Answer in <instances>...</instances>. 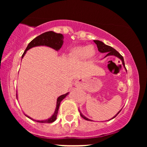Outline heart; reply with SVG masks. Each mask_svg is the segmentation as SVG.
I'll return each mask as SVG.
<instances>
[{
    "instance_id": "heart-1",
    "label": "heart",
    "mask_w": 147,
    "mask_h": 147,
    "mask_svg": "<svg viewBox=\"0 0 147 147\" xmlns=\"http://www.w3.org/2000/svg\"><path fill=\"white\" fill-rule=\"evenodd\" d=\"M95 55V49L92 45H82L72 48L68 53V59L72 62L81 61L86 58L92 59Z\"/></svg>"
}]
</instances>
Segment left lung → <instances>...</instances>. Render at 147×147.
I'll use <instances>...</instances> for the list:
<instances>
[{
	"label": "left lung",
	"mask_w": 147,
	"mask_h": 147,
	"mask_svg": "<svg viewBox=\"0 0 147 147\" xmlns=\"http://www.w3.org/2000/svg\"><path fill=\"white\" fill-rule=\"evenodd\" d=\"M94 42H95V44L97 45V48H98L99 52H100L101 53H106V55L105 56V57H108V56H112V55H113V56H115V57H118V58H119V59L122 61L123 65H124V68H125V69H126L125 64H124V58H123V57L122 56V55H120V54L119 53V52H118L117 51V50H115V49H114L113 48H112V47L109 46V45H107L104 44V43H103V42L100 41H98V40H94ZM120 111H121V110L119 111V112H118L117 113V115H116L115 116H114V117H113L112 119H113V118L115 117L116 116H117V115H118V113H119L120 112ZM79 113H80V115L82 116V117H83L84 119H86V120L90 121V119H88L87 117H86L85 116H84L82 114V113L80 112V111H79Z\"/></svg>",
	"instance_id": "obj_1"
}]
</instances>
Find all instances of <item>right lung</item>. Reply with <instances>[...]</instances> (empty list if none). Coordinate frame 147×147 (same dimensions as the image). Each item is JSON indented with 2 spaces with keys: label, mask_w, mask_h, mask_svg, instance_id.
I'll list each match as a JSON object with an SVG mask.
<instances>
[{
  "label": "right lung",
  "mask_w": 147,
  "mask_h": 147,
  "mask_svg": "<svg viewBox=\"0 0 147 147\" xmlns=\"http://www.w3.org/2000/svg\"><path fill=\"white\" fill-rule=\"evenodd\" d=\"M63 36L61 34L55 33L52 31L46 32L42 34L39 35V36H36V38H34L32 41L30 42L29 44H28V47H27L26 49H25V52H23V55H22V58L24 57V55H25V53H26V52L28 51L29 49L35 46L45 45V46H48L50 47V48L55 49V50H57H57H59L61 48L62 45H63ZM68 95V92H67L66 94H64V95H61L58 97V98H57V106H56V109H55V113H54V114L48 119H45V120H35V119H34L32 118L29 117V116H28L27 115H26V117L30 118V119H32V120L36 121L37 122L52 123L55 122L57 119V113H58L59 109L60 103ZM16 98H18L17 93H16Z\"/></svg>",
  "instance_id": "add662e5"
}]
</instances>
